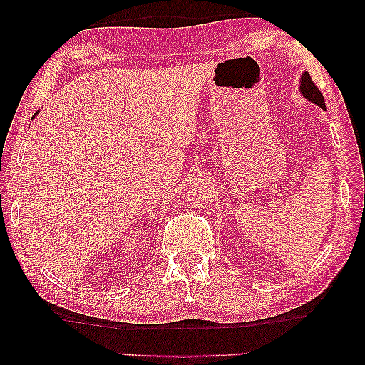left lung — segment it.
Returning a JSON list of instances; mask_svg holds the SVG:
<instances>
[{"label": "left lung", "mask_w": 365, "mask_h": 365, "mask_svg": "<svg viewBox=\"0 0 365 365\" xmlns=\"http://www.w3.org/2000/svg\"><path fill=\"white\" fill-rule=\"evenodd\" d=\"M299 84H301V94L307 99V101L317 104L319 108L326 109V101H324L322 93L319 91V88L312 83V79H311V76H309V73L304 71L301 74V81H299Z\"/></svg>", "instance_id": "8db88e82"}]
</instances>
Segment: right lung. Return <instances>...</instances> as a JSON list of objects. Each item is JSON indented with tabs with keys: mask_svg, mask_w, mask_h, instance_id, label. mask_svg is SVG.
I'll use <instances>...</instances> for the list:
<instances>
[{
	"mask_svg": "<svg viewBox=\"0 0 365 365\" xmlns=\"http://www.w3.org/2000/svg\"><path fill=\"white\" fill-rule=\"evenodd\" d=\"M34 116H38V113H34ZM34 116H33V118H34Z\"/></svg>",
	"mask_w": 365,
	"mask_h": 365,
	"instance_id": "add662e5",
	"label": "right lung"
}]
</instances>
